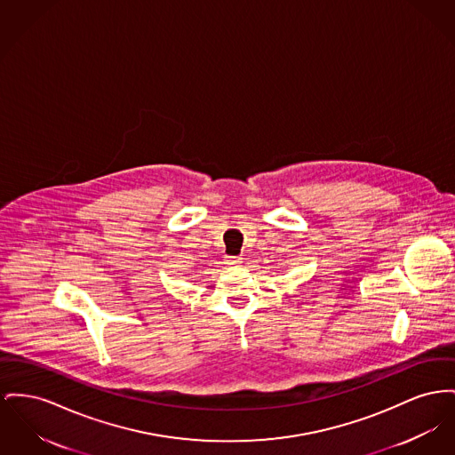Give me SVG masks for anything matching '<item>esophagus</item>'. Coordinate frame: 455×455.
Listing matches in <instances>:
<instances>
[{
  "instance_id": "obj_1",
  "label": "esophagus",
  "mask_w": 455,
  "mask_h": 455,
  "mask_svg": "<svg viewBox=\"0 0 455 455\" xmlns=\"http://www.w3.org/2000/svg\"><path fill=\"white\" fill-rule=\"evenodd\" d=\"M227 263H228V265H239L242 261L241 258H237V256H228V258H227Z\"/></svg>"
}]
</instances>
